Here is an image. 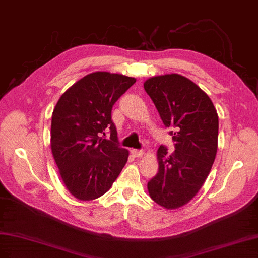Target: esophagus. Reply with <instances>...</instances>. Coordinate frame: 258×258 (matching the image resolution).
I'll list each match as a JSON object with an SVG mask.
<instances>
[{
  "label": "esophagus",
  "instance_id": "1",
  "mask_svg": "<svg viewBox=\"0 0 258 258\" xmlns=\"http://www.w3.org/2000/svg\"><path fill=\"white\" fill-rule=\"evenodd\" d=\"M131 152L134 157H141L144 154V150H142V149H133Z\"/></svg>",
  "mask_w": 258,
  "mask_h": 258
}]
</instances>
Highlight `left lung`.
Instances as JSON below:
<instances>
[{
	"label": "left lung",
	"instance_id": "1",
	"mask_svg": "<svg viewBox=\"0 0 258 258\" xmlns=\"http://www.w3.org/2000/svg\"><path fill=\"white\" fill-rule=\"evenodd\" d=\"M165 127L171 128L175 151L161 145L159 171L148 181L152 200L168 210L192 199L207 179L217 152L218 115L210 97L189 79L153 77L144 83Z\"/></svg>",
	"mask_w": 258,
	"mask_h": 258
}]
</instances>
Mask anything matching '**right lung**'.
<instances>
[{"label": "right lung", "instance_id": "right-lung-1", "mask_svg": "<svg viewBox=\"0 0 258 258\" xmlns=\"http://www.w3.org/2000/svg\"><path fill=\"white\" fill-rule=\"evenodd\" d=\"M135 82L116 73L94 72L57 102L51 116V152L66 187L79 200L106 194L126 163L128 151L120 147L111 111Z\"/></svg>", "mask_w": 258, "mask_h": 258}]
</instances>
